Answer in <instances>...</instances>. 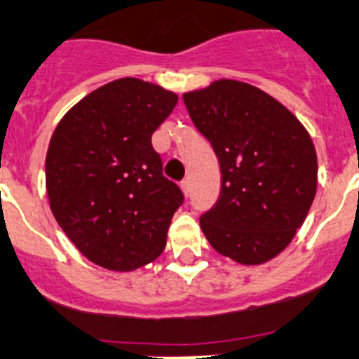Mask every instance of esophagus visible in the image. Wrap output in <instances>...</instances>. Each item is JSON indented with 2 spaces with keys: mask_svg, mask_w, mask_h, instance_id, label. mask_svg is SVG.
<instances>
[{
  "mask_svg": "<svg viewBox=\"0 0 359 359\" xmlns=\"http://www.w3.org/2000/svg\"><path fill=\"white\" fill-rule=\"evenodd\" d=\"M182 190H183V194H185V196H190V180H183Z\"/></svg>",
  "mask_w": 359,
  "mask_h": 359,
  "instance_id": "34e87169",
  "label": "esophagus"
}]
</instances>
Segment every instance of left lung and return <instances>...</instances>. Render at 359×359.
<instances>
[{"label":"left lung","instance_id":"obj_1","mask_svg":"<svg viewBox=\"0 0 359 359\" xmlns=\"http://www.w3.org/2000/svg\"><path fill=\"white\" fill-rule=\"evenodd\" d=\"M183 101L220 165L219 199L199 219L203 233L235 262H269L290 244L313 203L310 135L279 101L242 81H213Z\"/></svg>","mask_w":359,"mask_h":359}]
</instances>
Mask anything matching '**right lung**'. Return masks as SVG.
I'll use <instances>...</instances> for the list:
<instances>
[{
	"label": "right lung",
	"instance_id": "obj_1",
	"mask_svg": "<svg viewBox=\"0 0 359 359\" xmlns=\"http://www.w3.org/2000/svg\"><path fill=\"white\" fill-rule=\"evenodd\" d=\"M176 103L174 92L121 78L74 104L53 133L46 156L51 212L96 265L133 271L165 248L185 196L163 176L151 137Z\"/></svg>",
	"mask_w": 359,
	"mask_h": 359
}]
</instances>
